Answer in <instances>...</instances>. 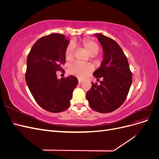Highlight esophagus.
<instances>
[{
    "mask_svg": "<svg viewBox=\"0 0 159 159\" xmlns=\"http://www.w3.org/2000/svg\"><path fill=\"white\" fill-rule=\"evenodd\" d=\"M82 82H83V80H82L78 79V83H79V84H81V83H82Z\"/></svg>",
    "mask_w": 159,
    "mask_h": 159,
    "instance_id": "esophagus-1",
    "label": "esophagus"
}]
</instances>
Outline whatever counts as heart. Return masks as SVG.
I'll return each instance as SVG.
<instances>
[{
	"label": "heart",
	"mask_w": 159,
	"mask_h": 159,
	"mask_svg": "<svg viewBox=\"0 0 159 159\" xmlns=\"http://www.w3.org/2000/svg\"><path fill=\"white\" fill-rule=\"evenodd\" d=\"M81 46L87 50L89 54L91 56L92 58H95V56L99 52V46L94 40L88 38H85L81 41ZM76 48L75 44L74 42H70L67 46L65 50L66 60L70 61L73 59L74 54ZM93 66L89 63H84L79 61H75L68 65L67 71L68 74L71 75H75L80 78H84L91 71L93 70Z\"/></svg>",
	"instance_id": "obj_1"
}]
</instances>
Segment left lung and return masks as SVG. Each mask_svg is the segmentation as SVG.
Wrapping results in <instances>:
<instances>
[{
    "label": "left lung",
    "instance_id": "1",
    "mask_svg": "<svg viewBox=\"0 0 159 159\" xmlns=\"http://www.w3.org/2000/svg\"><path fill=\"white\" fill-rule=\"evenodd\" d=\"M95 36L102 45L103 61L93 75L103 81L99 85L91 83L86 98L91 109L107 113L118 109L126 99L132 84V72L126 56L116 42L102 34Z\"/></svg>",
    "mask_w": 159,
    "mask_h": 159
}]
</instances>
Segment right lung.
I'll return each instance as SVG.
<instances>
[{
	"label": "right lung",
	"instance_id": "obj_1",
	"mask_svg": "<svg viewBox=\"0 0 159 159\" xmlns=\"http://www.w3.org/2000/svg\"><path fill=\"white\" fill-rule=\"evenodd\" d=\"M64 34L54 33L41 37L27 57L25 79L36 103L52 113L66 110L78 84L75 76L57 80L56 71L66 63L65 50L69 44Z\"/></svg>",
	"mask_w": 159,
	"mask_h": 159
}]
</instances>
